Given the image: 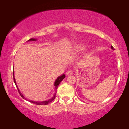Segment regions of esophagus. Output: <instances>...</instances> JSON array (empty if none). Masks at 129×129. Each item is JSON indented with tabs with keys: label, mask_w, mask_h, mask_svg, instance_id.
<instances>
[{
	"label": "esophagus",
	"mask_w": 129,
	"mask_h": 129,
	"mask_svg": "<svg viewBox=\"0 0 129 129\" xmlns=\"http://www.w3.org/2000/svg\"><path fill=\"white\" fill-rule=\"evenodd\" d=\"M73 75V72H72V70H69L66 72V75L67 76H71Z\"/></svg>",
	"instance_id": "1"
}]
</instances>
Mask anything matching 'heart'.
Wrapping results in <instances>:
<instances>
[{
  "mask_svg": "<svg viewBox=\"0 0 129 129\" xmlns=\"http://www.w3.org/2000/svg\"><path fill=\"white\" fill-rule=\"evenodd\" d=\"M86 49V45L84 43H77L74 45L73 50L76 53H80Z\"/></svg>",
  "mask_w": 129,
  "mask_h": 129,
  "instance_id": "heart-1",
  "label": "heart"
}]
</instances>
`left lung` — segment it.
Returning <instances> with one entry per match:
<instances>
[{"instance_id":"left-lung-1","label":"left lung","mask_w":129,"mask_h":129,"mask_svg":"<svg viewBox=\"0 0 129 129\" xmlns=\"http://www.w3.org/2000/svg\"><path fill=\"white\" fill-rule=\"evenodd\" d=\"M111 48H112V49H113V50H114V48H113V46H111Z\"/></svg>"}]
</instances>
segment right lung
Wrapping results in <instances>:
<instances>
[{"instance_id": "right-lung-1", "label": "right lung", "mask_w": 129, "mask_h": 129, "mask_svg": "<svg viewBox=\"0 0 129 129\" xmlns=\"http://www.w3.org/2000/svg\"><path fill=\"white\" fill-rule=\"evenodd\" d=\"M29 41H37V39H34V38L30 39L29 40H27V42H29ZM65 77H66V76H65L64 74H63L62 75L60 76H59L57 79H56V80H55V82H54V87H55L56 91V89H57L58 86H59V84H60V83L61 82V80H62L63 79H64L65 78ZM13 80H14V82H15L16 86V87L17 88V90H18L19 94H20L21 97H22V98H23V99H24L25 100H28L29 102H31V103H34V104H35V105H48L49 103H50V102H52L53 100L54 99H55L56 93H54L53 96L52 98L49 99L47 100H45V101H39H39H33V100H29L28 99H26V98H24V96L22 94V93L20 92V90L19 89L18 86H17V84H16V82L15 76H14V71H13Z\"/></svg>"}]
</instances>
